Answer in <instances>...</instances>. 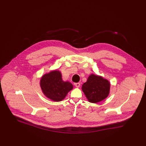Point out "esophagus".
<instances>
[{
  "label": "esophagus",
  "mask_w": 146,
  "mask_h": 146,
  "mask_svg": "<svg viewBox=\"0 0 146 146\" xmlns=\"http://www.w3.org/2000/svg\"><path fill=\"white\" fill-rule=\"evenodd\" d=\"M74 84L76 88H79L80 86V83H74Z\"/></svg>",
  "instance_id": "obj_1"
}]
</instances>
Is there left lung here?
<instances>
[{
	"label": "left lung",
	"mask_w": 146,
	"mask_h": 146,
	"mask_svg": "<svg viewBox=\"0 0 146 146\" xmlns=\"http://www.w3.org/2000/svg\"><path fill=\"white\" fill-rule=\"evenodd\" d=\"M82 90L88 101L98 103L107 98L110 94V83L102 76L91 74L82 85Z\"/></svg>",
	"instance_id": "obj_1"
}]
</instances>
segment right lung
Returning a JSON list of instances; mask_svg holds the SVG:
<instances>
[{"label":"right lung","mask_w":146,"mask_h":146,"mask_svg":"<svg viewBox=\"0 0 146 146\" xmlns=\"http://www.w3.org/2000/svg\"><path fill=\"white\" fill-rule=\"evenodd\" d=\"M40 85L45 96L55 102L61 101L73 88L70 82L63 81L62 74L57 70L42 76Z\"/></svg>","instance_id":"obj_1"}]
</instances>
